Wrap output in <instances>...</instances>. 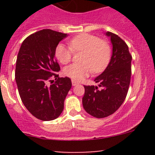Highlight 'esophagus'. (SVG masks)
<instances>
[{
	"label": "esophagus",
	"instance_id": "esophagus-1",
	"mask_svg": "<svg viewBox=\"0 0 155 155\" xmlns=\"http://www.w3.org/2000/svg\"><path fill=\"white\" fill-rule=\"evenodd\" d=\"M72 85H73V86H76V85H79V82H76V81L75 80H72Z\"/></svg>",
	"mask_w": 155,
	"mask_h": 155
}]
</instances>
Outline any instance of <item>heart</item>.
<instances>
[{
	"label": "heart",
	"mask_w": 155,
	"mask_h": 155,
	"mask_svg": "<svg viewBox=\"0 0 155 155\" xmlns=\"http://www.w3.org/2000/svg\"><path fill=\"white\" fill-rule=\"evenodd\" d=\"M70 46L60 43L55 48L56 58L60 63L67 64L72 60L73 51L82 52L81 64H73L66 67L64 73L75 81H80L92 71L98 73L104 71L111 59L112 50L106 40L88 34H81L70 39Z\"/></svg>",
	"instance_id": "1"
}]
</instances>
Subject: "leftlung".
I'll use <instances>...</instances> for the list:
<instances>
[{
  "mask_svg": "<svg viewBox=\"0 0 155 155\" xmlns=\"http://www.w3.org/2000/svg\"><path fill=\"white\" fill-rule=\"evenodd\" d=\"M112 44L110 62L102 74L95 78L97 86L84 85L82 105L88 114L103 118L116 112L125 100L131 77V60L127 45L117 34L108 31Z\"/></svg>",
  "mask_w": 155,
  "mask_h": 155,
  "instance_id": "1",
  "label": "left lung"
}]
</instances>
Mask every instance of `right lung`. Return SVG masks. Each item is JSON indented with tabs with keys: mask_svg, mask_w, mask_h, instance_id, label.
<instances>
[{
	"mask_svg": "<svg viewBox=\"0 0 155 155\" xmlns=\"http://www.w3.org/2000/svg\"><path fill=\"white\" fill-rule=\"evenodd\" d=\"M67 36L51 29L37 31L23 41L17 56L15 79L20 97L31 114L42 121L61 114L71 88L70 78L58 77L60 66L54 58L56 46Z\"/></svg>",
	"mask_w": 155,
	"mask_h": 155,
	"instance_id": "add662e5",
	"label": "right lung"
}]
</instances>
